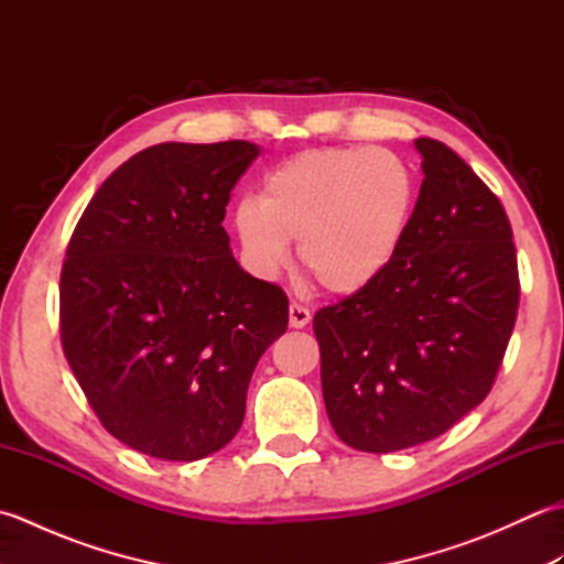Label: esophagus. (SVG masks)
Wrapping results in <instances>:
<instances>
[{
	"instance_id": "34e87169",
	"label": "esophagus",
	"mask_w": 564,
	"mask_h": 564,
	"mask_svg": "<svg viewBox=\"0 0 564 564\" xmlns=\"http://www.w3.org/2000/svg\"><path fill=\"white\" fill-rule=\"evenodd\" d=\"M310 319H313V315H310V310L305 305L291 303V307H289V322H291L293 329H303Z\"/></svg>"
}]
</instances>
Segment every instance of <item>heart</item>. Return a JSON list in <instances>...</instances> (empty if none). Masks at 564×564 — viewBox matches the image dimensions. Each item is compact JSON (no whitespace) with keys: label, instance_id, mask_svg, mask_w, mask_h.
<instances>
[{"label":"heart","instance_id":"obj_1","mask_svg":"<svg viewBox=\"0 0 564 564\" xmlns=\"http://www.w3.org/2000/svg\"><path fill=\"white\" fill-rule=\"evenodd\" d=\"M410 162L390 150L325 148L295 154L261 182L257 198L232 210L247 269L273 279L291 257L329 293L368 289L398 259L416 213Z\"/></svg>","mask_w":564,"mask_h":564}]
</instances>
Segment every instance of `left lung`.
I'll return each mask as SVG.
<instances>
[{
	"mask_svg": "<svg viewBox=\"0 0 564 564\" xmlns=\"http://www.w3.org/2000/svg\"><path fill=\"white\" fill-rule=\"evenodd\" d=\"M414 148L424 182L398 259L313 319L329 422L366 453L426 443L475 410L519 313L505 206L443 142Z\"/></svg>",
	"mask_w": 564,
	"mask_h": 564,
	"instance_id": "obj_1",
	"label": "left lung"
}]
</instances>
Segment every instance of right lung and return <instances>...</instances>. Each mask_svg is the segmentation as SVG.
I'll use <instances>...</instances> for the list:
<instances>
[{
    "mask_svg": "<svg viewBox=\"0 0 564 564\" xmlns=\"http://www.w3.org/2000/svg\"><path fill=\"white\" fill-rule=\"evenodd\" d=\"M259 158L245 140L133 154L84 208L59 273V339L111 436L198 460L242 426L257 361L289 297L232 257L223 220Z\"/></svg>",
    "mask_w": 564,
    "mask_h": 564,
    "instance_id": "1",
    "label": "right lung"
}]
</instances>
